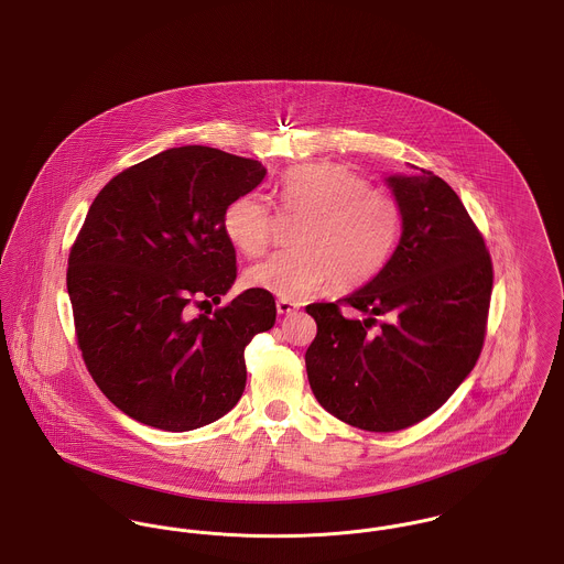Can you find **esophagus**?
Segmentation results:
<instances>
[{
	"instance_id": "34e87169",
	"label": "esophagus",
	"mask_w": 564,
	"mask_h": 564,
	"mask_svg": "<svg viewBox=\"0 0 564 564\" xmlns=\"http://www.w3.org/2000/svg\"><path fill=\"white\" fill-rule=\"evenodd\" d=\"M301 308V304L292 303V301H276V311L281 313V315H292L294 311H299Z\"/></svg>"
}]
</instances>
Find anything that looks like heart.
Listing matches in <instances>:
<instances>
[{"mask_svg":"<svg viewBox=\"0 0 564 564\" xmlns=\"http://www.w3.org/2000/svg\"><path fill=\"white\" fill-rule=\"evenodd\" d=\"M279 210L301 217L292 245L256 263L247 283L281 301H301L324 285L354 290L390 260L403 227L394 195L373 188L346 165L315 163L281 177ZM272 210L258 193L236 197L223 215L229 242L245 256H261L272 240Z\"/></svg>","mask_w":564,"mask_h":564,"instance_id":"heart-1","label":"heart"}]
</instances>
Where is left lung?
<instances>
[{"label": "left lung", "instance_id": "1", "mask_svg": "<svg viewBox=\"0 0 564 564\" xmlns=\"http://www.w3.org/2000/svg\"><path fill=\"white\" fill-rule=\"evenodd\" d=\"M403 231L387 265L337 303L306 313L317 335L304 354L319 405L365 432H399L434 414L475 369L494 268L482 234L434 172L387 177ZM356 307L365 321L347 318Z\"/></svg>", "mask_w": 564, "mask_h": 564}]
</instances>
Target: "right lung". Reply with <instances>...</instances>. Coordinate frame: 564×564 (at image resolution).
Instances as JSON below:
<instances>
[{
	"mask_svg": "<svg viewBox=\"0 0 564 564\" xmlns=\"http://www.w3.org/2000/svg\"><path fill=\"white\" fill-rule=\"evenodd\" d=\"M263 175L260 161L184 145L111 177L91 202L66 285L87 371L130 419L191 432L242 397L245 347L274 326V299L253 288L203 306L238 274L225 208Z\"/></svg>",
	"mask_w": 564,
	"mask_h": 564,
	"instance_id": "right-lung-1",
	"label": "right lung"
}]
</instances>
